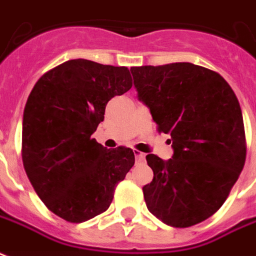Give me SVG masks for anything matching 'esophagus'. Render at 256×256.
I'll use <instances>...</instances> for the list:
<instances>
[{"mask_svg": "<svg viewBox=\"0 0 256 256\" xmlns=\"http://www.w3.org/2000/svg\"><path fill=\"white\" fill-rule=\"evenodd\" d=\"M134 156H136V160L138 162H142V161H145V154L140 152V150H134Z\"/></svg>", "mask_w": 256, "mask_h": 256, "instance_id": "esophagus-1", "label": "esophagus"}]
</instances>
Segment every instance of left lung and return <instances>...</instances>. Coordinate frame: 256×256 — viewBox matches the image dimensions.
I'll return each instance as SVG.
<instances>
[{"label": "left lung", "instance_id": "1", "mask_svg": "<svg viewBox=\"0 0 256 256\" xmlns=\"http://www.w3.org/2000/svg\"><path fill=\"white\" fill-rule=\"evenodd\" d=\"M138 99L160 132L170 134L173 157L148 154L154 177L145 185L148 210L168 226L202 223L223 206L246 162L243 115L231 86L192 63L132 70Z\"/></svg>", "mask_w": 256, "mask_h": 256}]
</instances>
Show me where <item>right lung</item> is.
<instances>
[{"mask_svg": "<svg viewBox=\"0 0 256 256\" xmlns=\"http://www.w3.org/2000/svg\"><path fill=\"white\" fill-rule=\"evenodd\" d=\"M132 86L126 67L75 58L46 72L29 94L22 162L38 198L58 218L83 223L104 212L134 165L130 148L106 149L91 138L107 102Z\"/></svg>", "mask_w": 256, "mask_h": 256, "instance_id": "1", "label": "right lung"}]
</instances>
